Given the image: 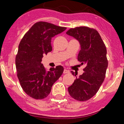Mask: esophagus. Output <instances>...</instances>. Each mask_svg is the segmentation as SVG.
<instances>
[{
	"label": "esophagus",
	"mask_w": 124,
	"mask_h": 124,
	"mask_svg": "<svg viewBox=\"0 0 124 124\" xmlns=\"http://www.w3.org/2000/svg\"><path fill=\"white\" fill-rule=\"evenodd\" d=\"M63 73H70V71L69 70H68L64 69V71H63Z\"/></svg>",
	"instance_id": "obj_1"
}]
</instances>
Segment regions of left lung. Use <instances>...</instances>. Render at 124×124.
I'll return each instance as SVG.
<instances>
[{"label": "left lung", "mask_w": 124, "mask_h": 124, "mask_svg": "<svg viewBox=\"0 0 124 124\" xmlns=\"http://www.w3.org/2000/svg\"><path fill=\"white\" fill-rule=\"evenodd\" d=\"M66 34L79 42L78 60L86 64L83 74L76 77L73 84L68 88V93L77 101H87L96 94L105 78L108 68L106 46L99 33L87 26L71 28ZM71 73L74 75L73 71Z\"/></svg>", "instance_id": "8db88e82"}]
</instances>
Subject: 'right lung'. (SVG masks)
Wrapping results in <instances>:
<instances>
[{
	"instance_id": "right-lung-1",
	"label": "right lung",
	"mask_w": 124,
	"mask_h": 124,
	"mask_svg": "<svg viewBox=\"0 0 124 124\" xmlns=\"http://www.w3.org/2000/svg\"><path fill=\"white\" fill-rule=\"evenodd\" d=\"M66 28L39 21L25 33L18 46L16 56L17 76L26 94L36 100L46 98L64 68L57 66L46 70L41 63L43 55L52 51L51 39Z\"/></svg>"
}]
</instances>
